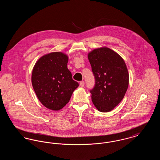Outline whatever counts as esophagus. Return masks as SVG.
Instances as JSON below:
<instances>
[{"label":"esophagus","instance_id":"1","mask_svg":"<svg viewBox=\"0 0 160 160\" xmlns=\"http://www.w3.org/2000/svg\"><path fill=\"white\" fill-rule=\"evenodd\" d=\"M80 86L81 87H83L84 86V82L83 81H82V82H80Z\"/></svg>","mask_w":160,"mask_h":160}]
</instances>
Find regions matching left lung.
I'll return each mask as SVG.
<instances>
[{
	"label": "left lung",
	"mask_w": 160,
	"mask_h": 160,
	"mask_svg": "<svg viewBox=\"0 0 160 160\" xmlns=\"http://www.w3.org/2000/svg\"><path fill=\"white\" fill-rule=\"evenodd\" d=\"M88 59L95 83L90 91L92 101L101 112H108L123 98L129 84V74L125 61L107 47L94 49Z\"/></svg>",
	"instance_id": "left-lung-1"
}]
</instances>
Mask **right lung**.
Returning <instances> with one entry per match:
<instances>
[{
    "label": "right lung",
    "mask_w": 160,
    "mask_h": 160,
    "mask_svg": "<svg viewBox=\"0 0 160 160\" xmlns=\"http://www.w3.org/2000/svg\"><path fill=\"white\" fill-rule=\"evenodd\" d=\"M68 57L62 52L47 54L39 59L32 74V84L39 101L53 110H59L79 86L67 68Z\"/></svg>",
    "instance_id": "1"
}]
</instances>
